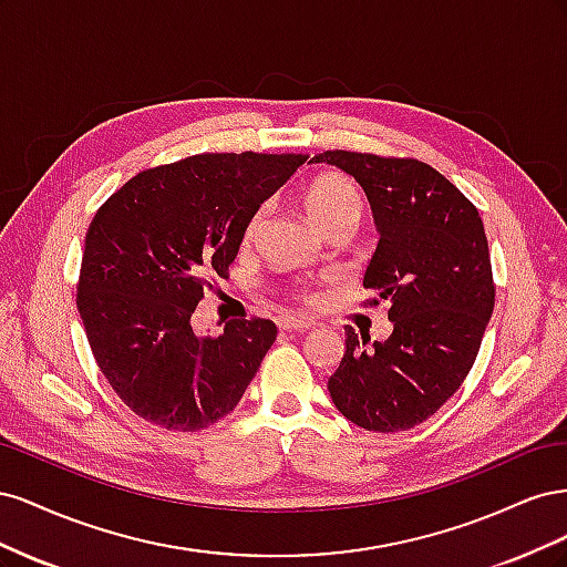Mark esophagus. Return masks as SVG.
Listing matches in <instances>:
<instances>
[{
  "label": "esophagus",
  "mask_w": 567,
  "mask_h": 567,
  "mask_svg": "<svg viewBox=\"0 0 567 567\" xmlns=\"http://www.w3.org/2000/svg\"><path fill=\"white\" fill-rule=\"evenodd\" d=\"M312 326H315V321L305 319V317H284L279 321L281 331H307V329H312Z\"/></svg>",
  "instance_id": "34e87169"
}]
</instances>
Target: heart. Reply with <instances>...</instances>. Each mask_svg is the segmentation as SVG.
I'll use <instances>...</instances> for the list:
<instances>
[{"label":"heart","instance_id":"obj_1","mask_svg":"<svg viewBox=\"0 0 567 567\" xmlns=\"http://www.w3.org/2000/svg\"><path fill=\"white\" fill-rule=\"evenodd\" d=\"M305 208L315 225L326 234L340 225H359L364 215V198L359 188L340 175H323L315 179L305 194ZM267 217V205L257 208L246 225V241L260 234ZM305 300H315L312 293H305Z\"/></svg>","mask_w":567,"mask_h":567}]
</instances>
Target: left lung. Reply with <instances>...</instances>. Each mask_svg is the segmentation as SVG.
Instances as JSON below:
<instances>
[{"label": "left lung", "instance_id": "obj_1", "mask_svg": "<svg viewBox=\"0 0 567 567\" xmlns=\"http://www.w3.org/2000/svg\"><path fill=\"white\" fill-rule=\"evenodd\" d=\"M371 203L379 246L364 274L371 305L388 302V340L346 329V354L329 379L336 409L373 433L409 431L466 379L494 310L483 219L431 165L373 153L326 151Z\"/></svg>", "mask_w": 567, "mask_h": 567}]
</instances>
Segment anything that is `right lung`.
I'll return each mask as SVG.
<instances>
[{"label":"right lung","mask_w":567,"mask_h":567,"mask_svg":"<svg viewBox=\"0 0 567 567\" xmlns=\"http://www.w3.org/2000/svg\"><path fill=\"white\" fill-rule=\"evenodd\" d=\"M307 156L203 153L132 177L94 215L78 310L101 373L136 416L196 433L227 416L260 371L277 326L194 329L208 274H225L250 215Z\"/></svg>","instance_id":"add662e5"}]
</instances>
